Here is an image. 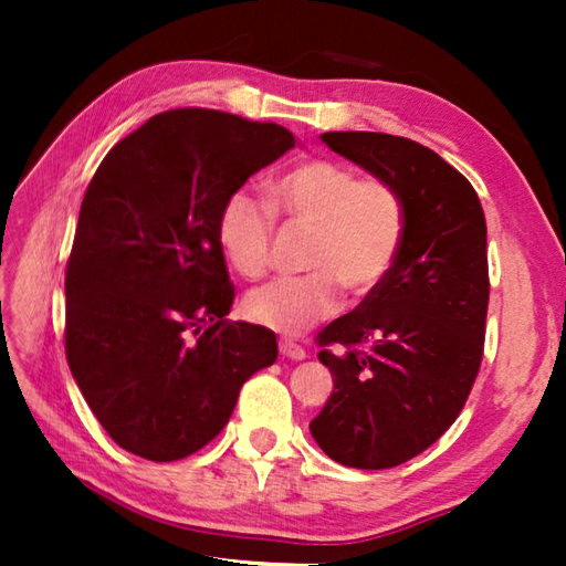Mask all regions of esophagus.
<instances>
[{
    "label": "esophagus",
    "instance_id": "1",
    "mask_svg": "<svg viewBox=\"0 0 566 566\" xmlns=\"http://www.w3.org/2000/svg\"><path fill=\"white\" fill-rule=\"evenodd\" d=\"M280 353H282V357L296 359V363H302V359H306V350H304V347L292 343V340H282V343H280Z\"/></svg>",
    "mask_w": 566,
    "mask_h": 566
}]
</instances>
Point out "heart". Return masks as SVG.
<instances>
[{
    "mask_svg": "<svg viewBox=\"0 0 566 566\" xmlns=\"http://www.w3.org/2000/svg\"><path fill=\"white\" fill-rule=\"evenodd\" d=\"M272 207L286 226L306 228L304 268L294 280H274L245 296L250 321L276 333L298 335L333 316L343 290L375 292L387 280L403 243V201L384 179H359L333 160L294 165L272 187ZM274 216L248 191H235L219 216V243L238 274L258 280L270 268Z\"/></svg>",
    "mask_w": 566,
    "mask_h": 566,
    "instance_id": "heart-1",
    "label": "heart"
}]
</instances>
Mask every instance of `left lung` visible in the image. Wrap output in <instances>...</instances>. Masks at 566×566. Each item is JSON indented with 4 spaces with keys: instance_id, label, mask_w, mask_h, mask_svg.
<instances>
[{
    "instance_id": "obj_1",
    "label": "left lung",
    "mask_w": 566,
    "mask_h": 566,
    "mask_svg": "<svg viewBox=\"0 0 566 566\" xmlns=\"http://www.w3.org/2000/svg\"><path fill=\"white\" fill-rule=\"evenodd\" d=\"M321 140L389 182L406 233L391 272L318 335L333 394L311 420L331 460L389 469L430 448L460 416L484 355L486 221L467 177L416 140L331 130Z\"/></svg>"
}]
</instances>
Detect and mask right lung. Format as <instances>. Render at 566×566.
Returning <instances> with one entry per match:
<instances>
[{"label":"right lung","mask_w":566,"mask_h":566,"mask_svg":"<svg viewBox=\"0 0 566 566\" xmlns=\"http://www.w3.org/2000/svg\"><path fill=\"white\" fill-rule=\"evenodd\" d=\"M296 146L292 130L172 109L118 140L84 191L65 272V355L112 440L150 462L211 442L276 359L270 328L228 323V197Z\"/></svg>","instance_id":"1"}]
</instances>
